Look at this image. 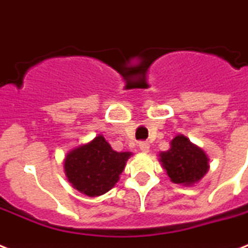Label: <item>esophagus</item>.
I'll use <instances>...</instances> for the list:
<instances>
[{
    "label": "esophagus",
    "mask_w": 248,
    "mask_h": 248,
    "mask_svg": "<svg viewBox=\"0 0 248 248\" xmlns=\"http://www.w3.org/2000/svg\"><path fill=\"white\" fill-rule=\"evenodd\" d=\"M139 148L140 151L144 152V153H148V152H149V144H148L147 141H141V143H139Z\"/></svg>",
    "instance_id": "obj_1"
}]
</instances>
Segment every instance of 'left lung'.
<instances>
[{
    "label": "left lung",
    "mask_w": 248,
    "mask_h": 248,
    "mask_svg": "<svg viewBox=\"0 0 248 248\" xmlns=\"http://www.w3.org/2000/svg\"><path fill=\"white\" fill-rule=\"evenodd\" d=\"M169 151L159 153V162L172 183L193 185L208 171V157L184 135L171 140Z\"/></svg>",
    "instance_id": "left-lung-1"
}]
</instances>
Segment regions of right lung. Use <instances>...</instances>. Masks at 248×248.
Instances as JSON below:
<instances>
[{
  "instance_id": "1",
  "label": "right lung",
  "mask_w": 248,
  "mask_h": 248,
  "mask_svg": "<svg viewBox=\"0 0 248 248\" xmlns=\"http://www.w3.org/2000/svg\"><path fill=\"white\" fill-rule=\"evenodd\" d=\"M130 152H116L103 135L72 149L64 159V171L73 188L89 197L109 192L120 180Z\"/></svg>"
}]
</instances>
